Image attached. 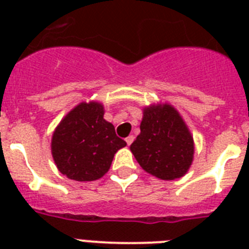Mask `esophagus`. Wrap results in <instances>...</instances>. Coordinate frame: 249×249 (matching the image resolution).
Wrapping results in <instances>:
<instances>
[{"label":"esophagus","instance_id":"1","mask_svg":"<svg viewBox=\"0 0 249 249\" xmlns=\"http://www.w3.org/2000/svg\"><path fill=\"white\" fill-rule=\"evenodd\" d=\"M125 141H126V144H128V146H130V144L133 143V141H134V136L126 137V138H125Z\"/></svg>","mask_w":249,"mask_h":249}]
</instances>
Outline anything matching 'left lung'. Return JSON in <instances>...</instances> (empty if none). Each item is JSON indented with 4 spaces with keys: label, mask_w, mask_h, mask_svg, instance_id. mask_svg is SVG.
Listing matches in <instances>:
<instances>
[{
    "label": "left lung",
    "mask_w": 249,
    "mask_h": 249,
    "mask_svg": "<svg viewBox=\"0 0 249 249\" xmlns=\"http://www.w3.org/2000/svg\"><path fill=\"white\" fill-rule=\"evenodd\" d=\"M140 128L130 144L140 165L165 181L185 176L194 159V138L177 109L168 103L144 107Z\"/></svg>",
    "instance_id": "8db88e82"
}]
</instances>
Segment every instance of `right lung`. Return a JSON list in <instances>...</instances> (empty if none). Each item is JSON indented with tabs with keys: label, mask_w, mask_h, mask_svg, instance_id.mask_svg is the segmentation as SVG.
I'll return each mask as SVG.
<instances>
[{
	"label": "right lung",
	"mask_w": 249,
	"mask_h": 249,
	"mask_svg": "<svg viewBox=\"0 0 249 249\" xmlns=\"http://www.w3.org/2000/svg\"><path fill=\"white\" fill-rule=\"evenodd\" d=\"M98 102H83L54 130L52 154L56 168L73 181H95L108 172L115 154L126 146L113 125L103 119Z\"/></svg>",
	"instance_id": "obj_1"
}]
</instances>
